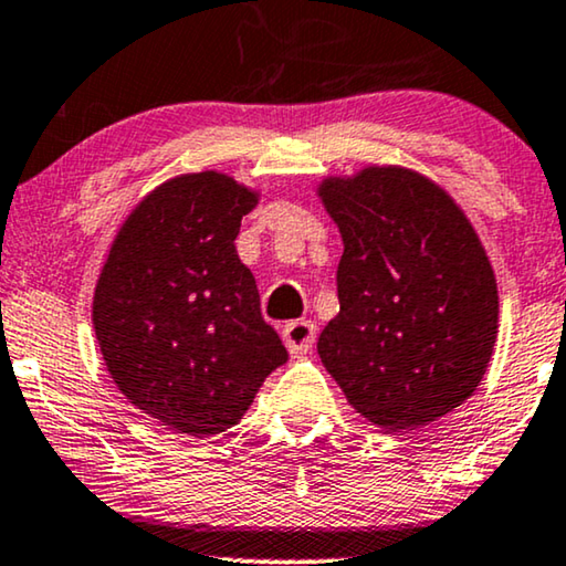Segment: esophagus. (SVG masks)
Returning a JSON list of instances; mask_svg holds the SVG:
<instances>
[{
    "label": "esophagus",
    "mask_w": 566,
    "mask_h": 566,
    "mask_svg": "<svg viewBox=\"0 0 566 566\" xmlns=\"http://www.w3.org/2000/svg\"><path fill=\"white\" fill-rule=\"evenodd\" d=\"M316 339V324L308 322V319H296V322H289L283 327V343L289 347V353L293 358H301V355H306L312 350Z\"/></svg>",
    "instance_id": "1"
}]
</instances>
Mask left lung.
Instances as JSON below:
<instances>
[{
  "label": "left lung",
  "instance_id": "1",
  "mask_svg": "<svg viewBox=\"0 0 566 566\" xmlns=\"http://www.w3.org/2000/svg\"><path fill=\"white\" fill-rule=\"evenodd\" d=\"M319 198L343 234L339 314L319 358L376 428L405 432L476 391L497 343V281L448 192L405 167L327 177Z\"/></svg>",
  "mask_w": 566,
  "mask_h": 566
}]
</instances>
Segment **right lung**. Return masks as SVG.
Wrapping results in <instances>:
<instances>
[{"label":"right lung","instance_id":"1","mask_svg":"<svg viewBox=\"0 0 566 566\" xmlns=\"http://www.w3.org/2000/svg\"><path fill=\"white\" fill-rule=\"evenodd\" d=\"M258 198L211 169L172 177L130 211L99 273L92 324L115 386L185 436L234 428L289 360L234 247Z\"/></svg>","mask_w":566,"mask_h":566}]
</instances>
